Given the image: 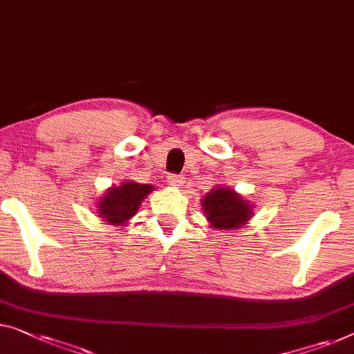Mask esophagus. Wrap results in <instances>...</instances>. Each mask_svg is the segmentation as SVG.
<instances>
[{
  "mask_svg": "<svg viewBox=\"0 0 354 354\" xmlns=\"http://www.w3.org/2000/svg\"><path fill=\"white\" fill-rule=\"evenodd\" d=\"M186 183V178H184L183 175H170L168 176V184L173 187H181L183 184Z\"/></svg>",
  "mask_w": 354,
  "mask_h": 354,
  "instance_id": "34e87169",
  "label": "esophagus"
}]
</instances>
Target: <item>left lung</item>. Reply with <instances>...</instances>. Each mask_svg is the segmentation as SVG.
Returning <instances> with one entry per match:
<instances>
[{"label":"left lung","mask_w":354,"mask_h":354,"mask_svg":"<svg viewBox=\"0 0 354 354\" xmlns=\"http://www.w3.org/2000/svg\"><path fill=\"white\" fill-rule=\"evenodd\" d=\"M200 202L208 224L218 230L240 229L254 216V205L227 186L213 187Z\"/></svg>","instance_id":"1"}]
</instances>
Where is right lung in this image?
<instances>
[{"instance_id":"obj_1","label":"right lung","mask_w":354,"mask_h":354,"mask_svg":"<svg viewBox=\"0 0 354 354\" xmlns=\"http://www.w3.org/2000/svg\"><path fill=\"white\" fill-rule=\"evenodd\" d=\"M151 184H140L135 181L120 183L119 186L106 189L97 202V216L103 223L111 225H124L138 213L143 200L154 191Z\"/></svg>"}]
</instances>
